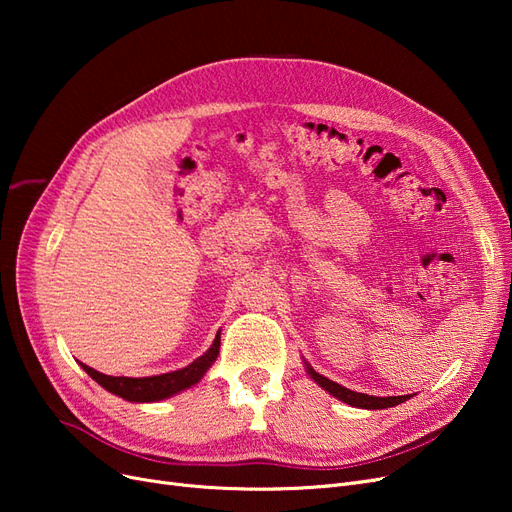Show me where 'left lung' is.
I'll use <instances>...</instances> for the list:
<instances>
[{
  "label": "left lung",
  "mask_w": 512,
  "mask_h": 512,
  "mask_svg": "<svg viewBox=\"0 0 512 512\" xmlns=\"http://www.w3.org/2000/svg\"><path fill=\"white\" fill-rule=\"evenodd\" d=\"M307 374L312 376L324 391H329L333 397L342 399L344 404L348 406H356V408H367V410H382V408H393L397 404H404L406 399H410V395H397V397H374V395H365V393H354L350 389H346V386L337 384L329 378H324L320 374H316V371L307 365Z\"/></svg>",
  "instance_id": "8db88e82"
}]
</instances>
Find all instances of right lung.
Instances as JSON below:
<instances>
[{"instance_id": "add662e5", "label": "right lung", "mask_w": 512, "mask_h": 512, "mask_svg": "<svg viewBox=\"0 0 512 512\" xmlns=\"http://www.w3.org/2000/svg\"><path fill=\"white\" fill-rule=\"evenodd\" d=\"M218 352H220V335L215 337L213 346L203 356H200V359L190 363L188 367L170 371V374H162V376H151V378H126V376L115 378V376L100 374V371L91 369L85 363H81V367L98 384H102L106 391H111V393H115L123 399H128V401H160V399H166V397L175 395L183 389H190L192 384H196L200 378L205 376V371L211 367V363L218 359Z\"/></svg>"}]
</instances>
